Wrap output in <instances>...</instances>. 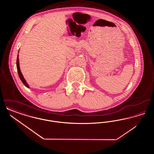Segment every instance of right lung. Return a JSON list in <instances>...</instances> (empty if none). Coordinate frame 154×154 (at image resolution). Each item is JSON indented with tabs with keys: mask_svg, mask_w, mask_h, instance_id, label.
I'll list each match as a JSON object with an SVG mask.
<instances>
[{
	"mask_svg": "<svg viewBox=\"0 0 154 154\" xmlns=\"http://www.w3.org/2000/svg\"><path fill=\"white\" fill-rule=\"evenodd\" d=\"M19 52V51H18ZM19 55L18 54L17 55V72H18V75L20 77V80L22 81V83L24 84V85L27 87V88H29V85L28 84V83L26 82V81L25 80V79H24L23 75H22V73L21 72V70H20V62H19V58H18Z\"/></svg>",
	"mask_w": 154,
	"mask_h": 154,
	"instance_id": "right-lung-1",
	"label": "right lung"
}]
</instances>
